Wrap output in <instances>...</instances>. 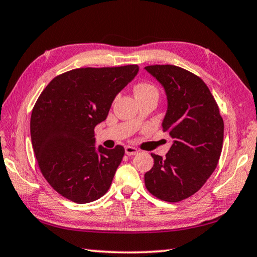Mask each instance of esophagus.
Here are the masks:
<instances>
[{"label": "esophagus", "mask_w": 257, "mask_h": 257, "mask_svg": "<svg viewBox=\"0 0 257 257\" xmlns=\"http://www.w3.org/2000/svg\"><path fill=\"white\" fill-rule=\"evenodd\" d=\"M125 151V154H128V156H136L138 153V150L136 148H134V146H125L124 148Z\"/></svg>", "instance_id": "1"}]
</instances>
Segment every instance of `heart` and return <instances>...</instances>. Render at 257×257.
<instances>
[{"instance_id":"1","label":"heart","mask_w":257,"mask_h":257,"mask_svg":"<svg viewBox=\"0 0 257 257\" xmlns=\"http://www.w3.org/2000/svg\"><path fill=\"white\" fill-rule=\"evenodd\" d=\"M134 90H135L136 97L148 95V93H150V92H158L157 88L154 87V85L150 84V83H146V82H142V83L136 84Z\"/></svg>"}]
</instances>
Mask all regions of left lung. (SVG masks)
I'll return each mask as SVG.
<instances>
[{
  "label": "left lung",
  "mask_w": 257,
  "mask_h": 257,
  "mask_svg": "<svg viewBox=\"0 0 257 257\" xmlns=\"http://www.w3.org/2000/svg\"><path fill=\"white\" fill-rule=\"evenodd\" d=\"M145 70L161 83L167 96L162 130L173 145L154 159L144 175L151 194L178 202L199 191L216 168L222 152L224 122L217 103L200 77L175 65H151Z\"/></svg>",
  "instance_id": "obj_1"
}]
</instances>
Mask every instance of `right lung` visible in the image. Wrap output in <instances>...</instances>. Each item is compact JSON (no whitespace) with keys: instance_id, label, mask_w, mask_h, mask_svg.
Segmentation results:
<instances>
[{"instance_id":"add662e5","label":"right lung","mask_w":257,"mask_h":257,"mask_svg":"<svg viewBox=\"0 0 257 257\" xmlns=\"http://www.w3.org/2000/svg\"><path fill=\"white\" fill-rule=\"evenodd\" d=\"M140 67H85L63 73L41 92L32 111V145L47 182L68 200L95 201L107 192L123 146L96 148L93 129Z\"/></svg>"}]
</instances>
